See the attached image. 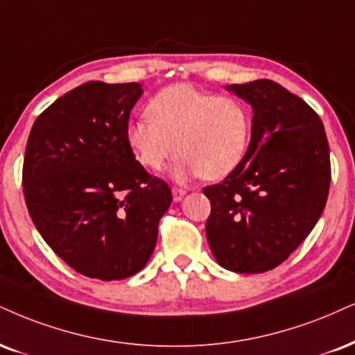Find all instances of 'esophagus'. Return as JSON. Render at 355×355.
Returning <instances> with one entry per match:
<instances>
[{"mask_svg": "<svg viewBox=\"0 0 355 355\" xmlns=\"http://www.w3.org/2000/svg\"><path fill=\"white\" fill-rule=\"evenodd\" d=\"M185 193H187L185 189H180V187H173V189H172L173 202H180L183 196H185Z\"/></svg>", "mask_w": 355, "mask_h": 355, "instance_id": "34e87169", "label": "esophagus"}]
</instances>
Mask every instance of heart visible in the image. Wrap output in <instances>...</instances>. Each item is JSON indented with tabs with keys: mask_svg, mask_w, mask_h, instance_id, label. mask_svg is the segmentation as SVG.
Returning <instances> with one entry per match:
<instances>
[{
	"mask_svg": "<svg viewBox=\"0 0 355 355\" xmlns=\"http://www.w3.org/2000/svg\"><path fill=\"white\" fill-rule=\"evenodd\" d=\"M148 117L127 127L125 139L144 168H164L180 153L175 178L200 177L220 180L240 166L250 150L253 114L245 101L200 92L191 85L175 84L152 97Z\"/></svg>",
	"mask_w": 355,
	"mask_h": 355,
	"instance_id": "heart-1",
	"label": "heart"
}]
</instances>
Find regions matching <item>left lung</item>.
Masks as SVG:
<instances>
[{
    "label": "left lung",
    "instance_id": "obj_1",
    "mask_svg": "<svg viewBox=\"0 0 355 355\" xmlns=\"http://www.w3.org/2000/svg\"><path fill=\"white\" fill-rule=\"evenodd\" d=\"M253 107L245 160L221 183L205 187L211 203L207 238L220 266L275 270L306 240L326 207L331 157L322 121L275 80L232 84Z\"/></svg>",
    "mask_w": 355,
    "mask_h": 355
}]
</instances>
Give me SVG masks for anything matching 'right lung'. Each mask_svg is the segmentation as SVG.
Wrapping results in <instances>:
<instances>
[{
    "label": "right lung",
    "instance_id": "add662e5",
    "mask_svg": "<svg viewBox=\"0 0 355 355\" xmlns=\"http://www.w3.org/2000/svg\"><path fill=\"white\" fill-rule=\"evenodd\" d=\"M137 83L91 80L33 123L23 193L33 223L64 263L94 279H123L147 264L172 190L127 144Z\"/></svg>",
    "mask_w": 355,
    "mask_h": 355
}]
</instances>
